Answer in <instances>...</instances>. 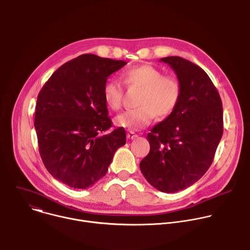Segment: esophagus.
Instances as JSON below:
<instances>
[{
  "label": "esophagus",
  "instance_id": "esophagus-1",
  "mask_svg": "<svg viewBox=\"0 0 250 250\" xmlns=\"http://www.w3.org/2000/svg\"><path fill=\"white\" fill-rule=\"evenodd\" d=\"M126 136H127V138H129V139H134V138L137 137V134H136L135 132H133V131H129V132H127Z\"/></svg>",
  "mask_w": 250,
  "mask_h": 250
}]
</instances>
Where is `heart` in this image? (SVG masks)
<instances>
[{"instance_id":"obj_1","label":"heart","mask_w":250,"mask_h":250,"mask_svg":"<svg viewBox=\"0 0 250 250\" xmlns=\"http://www.w3.org/2000/svg\"><path fill=\"white\" fill-rule=\"evenodd\" d=\"M122 79L127 88H139L136 109L128 110L116 119V123L129 130H140L151 124L155 115L160 119L169 117L179 104L181 84L176 77L163 75L150 64H140L125 69ZM106 105L114 111L122 108L124 89L117 80H109L103 89Z\"/></svg>"}]
</instances>
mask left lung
I'll return each instance as SVG.
<instances>
[{"label": "left lung", "instance_id": "left-lung-1", "mask_svg": "<svg viewBox=\"0 0 250 250\" xmlns=\"http://www.w3.org/2000/svg\"><path fill=\"white\" fill-rule=\"evenodd\" d=\"M177 75L181 97L175 111L147 134L150 150L139 163L148 183L176 193L209 168L224 131L223 103L205 71L179 56L161 58Z\"/></svg>", "mask_w": 250, "mask_h": 250}]
</instances>
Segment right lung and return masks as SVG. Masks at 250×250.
<instances>
[{
    "label": "right lung",
    "instance_id": "right-lung-1",
    "mask_svg": "<svg viewBox=\"0 0 250 250\" xmlns=\"http://www.w3.org/2000/svg\"><path fill=\"white\" fill-rule=\"evenodd\" d=\"M126 62L83 54L60 66L43 85L35 105L34 127L47 171L61 183L86 189L104 177L124 127L110 129L104 100L108 77Z\"/></svg>",
    "mask_w": 250,
    "mask_h": 250
}]
</instances>
